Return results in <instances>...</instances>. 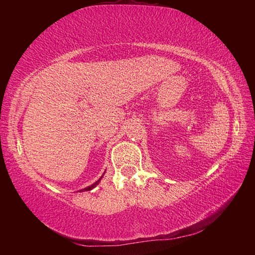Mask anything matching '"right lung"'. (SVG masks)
I'll list each match as a JSON object with an SVG mask.
<instances>
[{"instance_id": "1", "label": "right lung", "mask_w": 255, "mask_h": 255, "mask_svg": "<svg viewBox=\"0 0 255 255\" xmlns=\"http://www.w3.org/2000/svg\"><path fill=\"white\" fill-rule=\"evenodd\" d=\"M101 179H102V176H101L100 179H99V180L97 181V182H94L92 185H90V187H88V188H85V189H82L81 191H90V190H92L94 187H97V184H99V182H100Z\"/></svg>"}]
</instances>
